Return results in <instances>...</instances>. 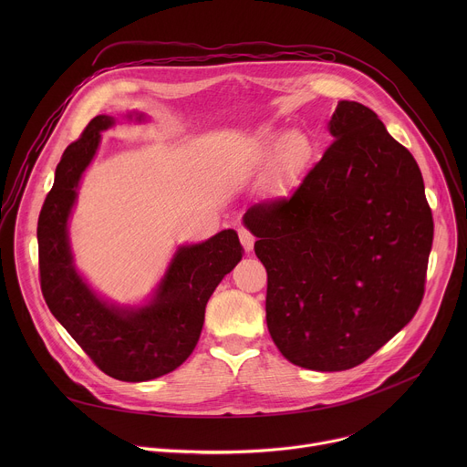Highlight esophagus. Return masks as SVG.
I'll return each mask as SVG.
<instances>
[{
	"label": "esophagus",
	"mask_w": 467,
	"mask_h": 467,
	"mask_svg": "<svg viewBox=\"0 0 467 467\" xmlns=\"http://www.w3.org/2000/svg\"><path fill=\"white\" fill-rule=\"evenodd\" d=\"M238 236H240V242H242L245 253H251V251H253V245H254V236H253L247 229H244V227L238 229Z\"/></svg>",
	"instance_id": "obj_1"
}]
</instances>
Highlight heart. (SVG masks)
<instances>
[{
    "label": "heart",
    "mask_w": 467,
    "mask_h": 467,
    "mask_svg": "<svg viewBox=\"0 0 467 467\" xmlns=\"http://www.w3.org/2000/svg\"><path fill=\"white\" fill-rule=\"evenodd\" d=\"M312 157V142L301 130H288L277 132L270 130L262 135L256 159L262 166H272L279 162V171L285 179L296 177L310 161Z\"/></svg>",
    "instance_id": "1"
}]
</instances>
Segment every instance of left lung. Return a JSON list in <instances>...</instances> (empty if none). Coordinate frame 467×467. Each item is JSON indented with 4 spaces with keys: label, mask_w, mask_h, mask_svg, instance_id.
Returning <instances> with one entry per match:
<instances>
[{
    "label": "left lung",
    "mask_w": 467,
    "mask_h": 467,
    "mask_svg": "<svg viewBox=\"0 0 467 467\" xmlns=\"http://www.w3.org/2000/svg\"><path fill=\"white\" fill-rule=\"evenodd\" d=\"M335 139L290 199L251 207L244 223L268 272L265 321L292 364H362L416 314L432 247L423 177L379 116L340 101Z\"/></svg>",
    "instance_id": "8db88e82"
}]
</instances>
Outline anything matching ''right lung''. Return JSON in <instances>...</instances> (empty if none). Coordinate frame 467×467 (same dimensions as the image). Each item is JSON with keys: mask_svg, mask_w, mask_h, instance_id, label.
I'll return each mask as SVG.
<instances>
[{"mask_svg": "<svg viewBox=\"0 0 467 467\" xmlns=\"http://www.w3.org/2000/svg\"><path fill=\"white\" fill-rule=\"evenodd\" d=\"M129 121H146L144 112H127ZM116 123L96 116L78 142L62 153L38 218V264L44 299L57 321L112 379L144 382L177 369L193 351L205 321V306L242 260L234 229L202 244L179 245L144 305L129 306L103 299L76 268L68 222L83 173L94 161L101 132Z\"/></svg>", "mask_w": 467, "mask_h": 467, "instance_id": "obj_1", "label": "right lung"}]
</instances>
